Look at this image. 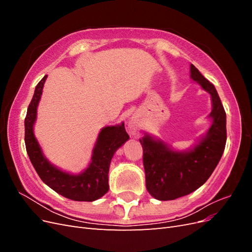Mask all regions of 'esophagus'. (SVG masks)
<instances>
[{
    "label": "esophagus",
    "mask_w": 252,
    "mask_h": 252,
    "mask_svg": "<svg viewBox=\"0 0 252 252\" xmlns=\"http://www.w3.org/2000/svg\"><path fill=\"white\" fill-rule=\"evenodd\" d=\"M128 132L134 135L136 133V131L139 130V122L135 118H131L130 120L128 121Z\"/></svg>",
    "instance_id": "1"
}]
</instances>
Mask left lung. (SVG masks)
Wrapping results in <instances>:
<instances>
[{
    "instance_id": "8db88e82",
    "label": "left lung",
    "mask_w": 252,
    "mask_h": 252,
    "mask_svg": "<svg viewBox=\"0 0 252 252\" xmlns=\"http://www.w3.org/2000/svg\"><path fill=\"white\" fill-rule=\"evenodd\" d=\"M190 78L211 97L212 124L199 142L187 150H175L154 135L145 133L140 142L146 188L155 199L170 201L200 188L216 169L226 145V112L218 91L194 65L190 64Z\"/></svg>"
}]
</instances>
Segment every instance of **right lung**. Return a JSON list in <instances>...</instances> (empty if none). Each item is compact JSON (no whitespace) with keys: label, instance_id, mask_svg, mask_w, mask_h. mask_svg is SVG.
Segmentation results:
<instances>
[{"label":"right lung","instance_id":"add662e5","mask_svg":"<svg viewBox=\"0 0 252 252\" xmlns=\"http://www.w3.org/2000/svg\"><path fill=\"white\" fill-rule=\"evenodd\" d=\"M46 79L47 75H45L36 85L25 118V145L30 162L41 180L59 194L79 202L98 200L109 189L108 172L113 155L129 140L124 123L122 122L121 124L101 129L93 149L91 161L85 170L73 174L58 168L44 156L33 132L37 106Z\"/></svg>","mask_w":252,"mask_h":252}]
</instances>
